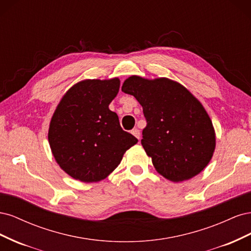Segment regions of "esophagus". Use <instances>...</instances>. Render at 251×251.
Returning a JSON list of instances; mask_svg holds the SVG:
<instances>
[{"label":"esophagus","instance_id":"esophagus-1","mask_svg":"<svg viewBox=\"0 0 251 251\" xmlns=\"http://www.w3.org/2000/svg\"><path fill=\"white\" fill-rule=\"evenodd\" d=\"M132 134L135 136L136 138H137L138 140L140 139V131L138 130V128H134V130H132Z\"/></svg>","mask_w":251,"mask_h":251}]
</instances>
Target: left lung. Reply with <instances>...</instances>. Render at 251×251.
<instances>
[{"instance_id":"1","label":"left lung","mask_w":251,"mask_h":251,"mask_svg":"<svg viewBox=\"0 0 251 251\" xmlns=\"http://www.w3.org/2000/svg\"><path fill=\"white\" fill-rule=\"evenodd\" d=\"M121 91L141 104L147 119L141 144L161 176L182 182L206 168L216 149V133L198 98L166 77L132 75Z\"/></svg>"}]
</instances>
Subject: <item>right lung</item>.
Masks as SVG:
<instances>
[{
  "mask_svg": "<svg viewBox=\"0 0 251 251\" xmlns=\"http://www.w3.org/2000/svg\"><path fill=\"white\" fill-rule=\"evenodd\" d=\"M119 87L118 77L81 80L67 91L53 113L48 131L52 155L75 180L105 179L138 142L109 109Z\"/></svg>",
  "mask_w": 251,
  "mask_h": 251,
  "instance_id": "add662e5",
  "label": "right lung"
}]
</instances>
